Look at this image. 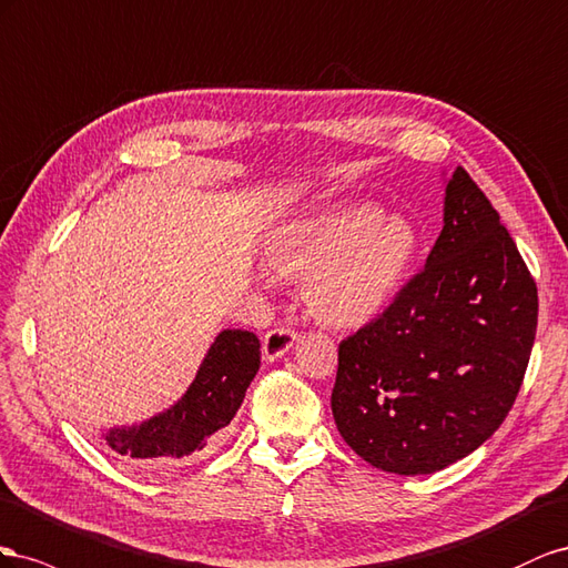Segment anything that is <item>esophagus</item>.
<instances>
[{
  "instance_id": "obj_1",
  "label": "esophagus",
  "mask_w": 568,
  "mask_h": 568,
  "mask_svg": "<svg viewBox=\"0 0 568 568\" xmlns=\"http://www.w3.org/2000/svg\"><path fill=\"white\" fill-rule=\"evenodd\" d=\"M297 335L287 328H275L266 333L264 337V359L266 362H278L281 356H285L290 349H293Z\"/></svg>"
}]
</instances>
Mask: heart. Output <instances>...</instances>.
<instances>
[{
	"mask_svg": "<svg viewBox=\"0 0 568 568\" xmlns=\"http://www.w3.org/2000/svg\"><path fill=\"white\" fill-rule=\"evenodd\" d=\"M420 254L416 223L374 202L339 204L273 229L264 266L275 281L302 283L316 321L356 328L381 316L407 283Z\"/></svg>",
	"mask_w": 568,
	"mask_h": 568,
	"instance_id": "obj_1",
	"label": "heart"
}]
</instances>
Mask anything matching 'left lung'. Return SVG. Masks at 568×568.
I'll list each match as a JSON object with an SVG mask.
<instances>
[{"mask_svg": "<svg viewBox=\"0 0 568 568\" xmlns=\"http://www.w3.org/2000/svg\"><path fill=\"white\" fill-rule=\"evenodd\" d=\"M426 268L337 349L331 407L371 466L424 476L471 455L524 383L538 287L499 214L462 166L445 181Z\"/></svg>", "mask_w": 568, "mask_h": 568, "instance_id": "left-lung-1", "label": "left lung"}]
</instances>
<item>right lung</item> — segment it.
<instances>
[{"instance_id":"obj_1","label":"right lung","mask_w":568,"mask_h":568,"mask_svg":"<svg viewBox=\"0 0 568 568\" xmlns=\"http://www.w3.org/2000/svg\"><path fill=\"white\" fill-rule=\"evenodd\" d=\"M262 364V345L250 331L225 328L204 354L197 376L169 409L133 426H113L104 443L142 466H171L194 459L237 414Z\"/></svg>"}]
</instances>
